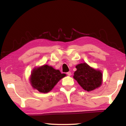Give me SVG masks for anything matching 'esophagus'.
I'll return each mask as SVG.
<instances>
[{
  "label": "esophagus",
  "mask_w": 126,
  "mask_h": 126,
  "mask_svg": "<svg viewBox=\"0 0 126 126\" xmlns=\"http://www.w3.org/2000/svg\"><path fill=\"white\" fill-rule=\"evenodd\" d=\"M67 75H68V76H71V75H72L71 72H68V73H67Z\"/></svg>",
  "instance_id": "34e87169"
}]
</instances>
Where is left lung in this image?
Wrapping results in <instances>:
<instances>
[{
	"instance_id": "8db88e82",
	"label": "left lung",
	"mask_w": 126,
	"mask_h": 126,
	"mask_svg": "<svg viewBox=\"0 0 126 126\" xmlns=\"http://www.w3.org/2000/svg\"><path fill=\"white\" fill-rule=\"evenodd\" d=\"M77 70L73 78L84 90L89 92L100 87L103 82V74L100 70L92 68L87 63L76 66Z\"/></svg>"
}]
</instances>
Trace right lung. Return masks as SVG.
<instances>
[{
	"label": "right lung",
	"mask_w": 126,
	"mask_h": 126,
	"mask_svg": "<svg viewBox=\"0 0 126 126\" xmlns=\"http://www.w3.org/2000/svg\"><path fill=\"white\" fill-rule=\"evenodd\" d=\"M65 76L66 75L62 74L59 70L44 65L33 69L31 73L30 82L34 89L45 94L52 90L57 82Z\"/></svg>",
	"instance_id": "right-lung-1"
}]
</instances>
